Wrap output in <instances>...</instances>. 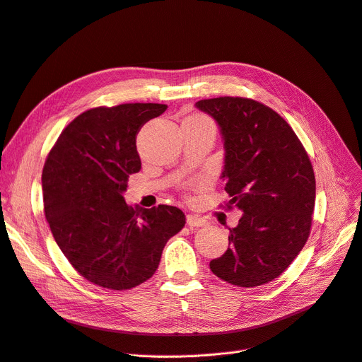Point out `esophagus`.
Masks as SVG:
<instances>
[{"label": "esophagus", "instance_id": "obj_1", "mask_svg": "<svg viewBox=\"0 0 362 362\" xmlns=\"http://www.w3.org/2000/svg\"><path fill=\"white\" fill-rule=\"evenodd\" d=\"M186 225L191 226V228L206 226V225H207V220L199 217V216H197V214H187V216H186Z\"/></svg>", "mask_w": 362, "mask_h": 362}]
</instances>
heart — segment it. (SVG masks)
Returning <instances> with one entry per match:
<instances>
[{
  "label": "heart",
  "instance_id": "b5f03b06",
  "mask_svg": "<svg viewBox=\"0 0 362 362\" xmlns=\"http://www.w3.org/2000/svg\"><path fill=\"white\" fill-rule=\"evenodd\" d=\"M187 118H191V119H199V121H210L209 118L202 117V115H191V117H187Z\"/></svg>",
  "mask_w": 362,
  "mask_h": 362
}]
</instances>
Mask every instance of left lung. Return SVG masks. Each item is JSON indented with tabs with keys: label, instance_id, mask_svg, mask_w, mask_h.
<instances>
[{
	"label": "left lung",
	"instance_id": "1",
	"mask_svg": "<svg viewBox=\"0 0 362 362\" xmlns=\"http://www.w3.org/2000/svg\"><path fill=\"white\" fill-rule=\"evenodd\" d=\"M216 119L225 145L226 207L243 216L229 229V248L210 262L232 286L257 287L278 278L300 253L315 207V175L288 122L247 98L195 103Z\"/></svg>",
	"mask_w": 362,
	"mask_h": 362
}]
</instances>
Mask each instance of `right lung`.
<instances>
[{"instance_id": "add662e5", "label": "right lung", "mask_w": 362, "mask_h": 362, "mask_svg": "<svg viewBox=\"0 0 362 362\" xmlns=\"http://www.w3.org/2000/svg\"><path fill=\"white\" fill-rule=\"evenodd\" d=\"M167 105L99 106L62 132L42 168L44 213L75 271L109 290H130L158 268L167 241L185 226L173 206L130 207L122 194L142 167L136 136Z\"/></svg>"}]
</instances>
